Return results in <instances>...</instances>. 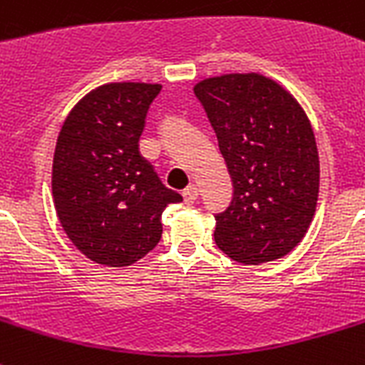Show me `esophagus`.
<instances>
[{
	"instance_id": "obj_1",
	"label": "esophagus",
	"mask_w": 365,
	"mask_h": 365,
	"mask_svg": "<svg viewBox=\"0 0 365 365\" xmlns=\"http://www.w3.org/2000/svg\"><path fill=\"white\" fill-rule=\"evenodd\" d=\"M182 195H183V200H185V204H195L198 198V187L197 185H189V187L185 189Z\"/></svg>"
}]
</instances>
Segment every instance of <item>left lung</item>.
Here are the masks:
<instances>
[{
	"mask_svg": "<svg viewBox=\"0 0 365 365\" xmlns=\"http://www.w3.org/2000/svg\"><path fill=\"white\" fill-rule=\"evenodd\" d=\"M219 140L234 197L215 213V243L258 265L292 252L310 226L319 155L310 120L292 94L258 73H228L195 87Z\"/></svg>",
	"mask_w": 365,
	"mask_h": 365,
	"instance_id": "1",
	"label": "left lung"
}]
</instances>
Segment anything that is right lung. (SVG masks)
<instances>
[{"instance_id":"add662e5","label":"right lung","mask_w":365,"mask_h":365,"mask_svg":"<svg viewBox=\"0 0 365 365\" xmlns=\"http://www.w3.org/2000/svg\"><path fill=\"white\" fill-rule=\"evenodd\" d=\"M161 85L109 83L73 107L53 155L55 210L79 252L125 267L161 240V215L182 202L139 154L146 113Z\"/></svg>"}]
</instances>
